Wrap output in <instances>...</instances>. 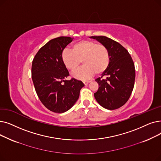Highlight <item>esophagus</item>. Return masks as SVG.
<instances>
[{"instance_id":"1","label":"esophagus","mask_w":161,"mask_h":161,"mask_svg":"<svg viewBox=\"0 0 161 161\" xmlns=\"http://www.w3.org/2000/svg\"><path fill=\"white\" fill-rule=\"evenodd\" d=\"M89 82H90V81H88V80H84L83 81V83L85 85H87Z\"/></svg>"}]
</instances>
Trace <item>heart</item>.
Here are the masks:
<instances>
[{
  "label": "heart",
  "instance_id": "b5f03b06",
  "mask_svg": "<svg viewBox=\"0 0 161 161\" xmlns=\"http://www.w3.org/2000/svg\"><path fill=\"white\" fill-rule=\"evenodd\" d=\"M62 62L70 71H75L81 64L84 66L75 72L73 76L80 80L90 79L96 73H103L109 65V53L104 45L92 41H80L72 46V50L62 52Z\"/></svg>",
  "mask_w": 161,
  "mask_h": 161
}]
</instances>
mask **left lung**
Returning <instances> with one entry per match:
<instances>
[{"mask_svg":"<svg viewBox=\"0 0 161 161\" xmlns=\"http://www.w3.org/2000/svg\"><path fill=\"white\" fill-rule=\"evenodd\" d=\"M108 48L109 65L101 77L95 80L99 85L94 97L103 108L114 110L124 105L130 97L134 86L135 67L127 50L119 42L105 36H90ZM103 75L105 80H102Z\"/></svg>","mask_w":161,"mask_h":161,"instance_id":"obj_1","label":"left lung"}]
</instances>
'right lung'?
Here are the masks:
<instances>
[{
	"instance_id": "1",
	"label": "right lung",
	"mask_w": 161,
	"mask_h": 161,
	"mask_svg": "<svg viewBox=\"0 0 161 161\" xmlns=\"http://www.w3.org/2000/svg\"><path fill=\"white\" fill-rule=\"evenodd\" d=\"M73 39L59 36L50 40L38 51L33 60L31 75L37 96L46 108L54 113L70 109L85 86L75 79H65L69 73L61 55Z\"/></svg>"
}]
</instances>
